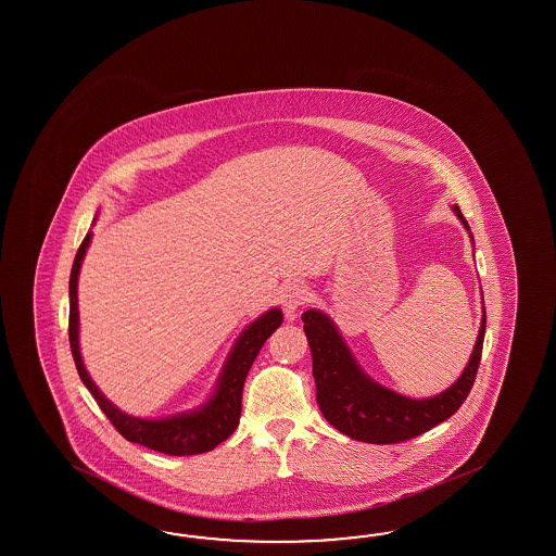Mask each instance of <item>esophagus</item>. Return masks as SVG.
<instances>
[{
	"label": "esophagus",
	"mask_w": 556,
	"mask_h": 556,
	"mask_svg": "<svg viewBox=\"0 0 556 556\" xmlns=\"http://www.w3.org/2000/svg\"><path fill=\"white\" fill-rule=\"evenodd\" d=\"M309 300V290L304 282H290L282 290V307L288 314H294L298 307L304 306Z\"/></svg>",
	"instance_id": "1"
}]
</instances>
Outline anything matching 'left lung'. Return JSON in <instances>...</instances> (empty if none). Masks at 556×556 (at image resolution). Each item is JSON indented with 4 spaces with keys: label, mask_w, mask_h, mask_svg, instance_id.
<instances>
[{
    "label": "left lung",
    "mask_w": 556,
    "mask_h": 556,
    "mask_svg": "<svg viewBox=\"0 0 556 556\" xmlns=\"http://www.w3.org/2000/svg\"><path fill=\"white\" fill-rule=\"evenodd\" d=\"M453 213L469 230L459 206H453ZM302 321L314 362L319 412L348 438L390 445L426 433L462 407L481 362L486 314L483 309L477 342L459 379L447 390L427 400L405 397L369 378L357 366L336 324L324 312L307 309Z\"/></svg>",
    "instance_id": "obj_1"
}]
</instances>
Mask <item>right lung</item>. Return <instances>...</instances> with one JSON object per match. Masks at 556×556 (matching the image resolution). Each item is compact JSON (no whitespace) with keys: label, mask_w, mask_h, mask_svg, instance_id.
Returning <instances> with one entry per match:
<instances>
[{"label":"right lung","mask_w":556,"mask_h":556,"mask_svg":"<svg viewBox=\"0 0 556 556\" xmlns=\"http://www.w3.org/2000/svg\"><path fill=\"white\" fill-rule=\"evenodd\" d=\"M91 232H87L81 247L73 261L72 278H70V343L73 359L79 371L85 388L91 391L94 402L101 412L109 417L118 433L130 443H139L142 447L165 453V455H199L213 451L218 443L230 438L240 421L242 412V388L249 376L250 366L254 364L264 342L273 336L274 330L282 324L280 307H273L261 318L254 319L247 330L240 333L232 352L226 359L223 376L208 402L192 409L189 414L170 415L163 419H141L121 412L117 405L106 400L105 395L94 386L84 366V357L79 352V307H77V280L85 252L89 249Z\"/></svg>","instance_id":"right-lung-1"}]
</instances>
